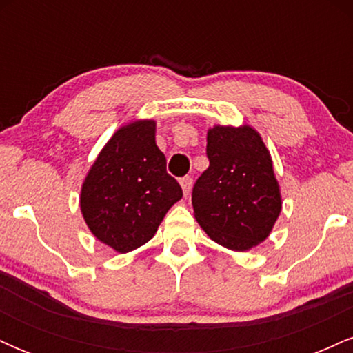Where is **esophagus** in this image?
<instances>
[{"mask_svg":"<svg viewBox=\"0 0 353 353\" xmlns=\"http://www.w3.org/2000/svg\"><path fill=\"white\" fill-rule=\"evenodd\" d=\"M181 188H182V192H184V196L188 197L190 194V189H192V177L185 176L181 179Z\"/></svg>","mask_w":353,"mask_h":353,"instance_id":"1","label":"esophagus"}]
</instances>
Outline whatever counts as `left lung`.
I'll return each mask as SVG.
<instances>
[{
  "label": "left lung",
  "instance_id": "left-lung-1",
  "mask_svg": "<svg viewBox=\"0 0 353 353\" xmlns=\"http://www.w3.org/2000/svg\"><path fill=\"white\" fill-rule=\"evenodd\" d=\"M209 168L192 190L194 217L219 245L247 252L264 242L281 216L272 156L249 124L208 131Z\"/></svg>",
  "mask_w": 353,
  "mask_h": 353
}]
</instances>
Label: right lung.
Instances as JSON below:
<instances>
[{
    "label": "right lung",
    "instance_id": "right-lung-1",
    "mask_svg": "<svg viewBox=\"0 0 353 353\" xmlns=\"http://www.w3.org/2000/svg\"><path fill=\"white\" fill-rule=\"evenodd\" d=\"M181 197L156 144V121L136 119L101 149L81 185L79 208L92 236L125 254L151 241Z\"/></svg>",
    "mask_w": 353,
    "mask_h": 353
}]
</instances>
